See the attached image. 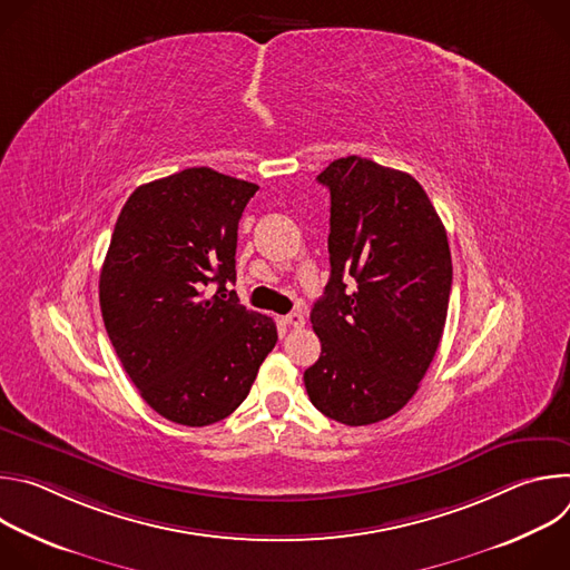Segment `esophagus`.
<instances>
[{"label":"esophagus","mask_w":570,"mask_h":570,"mask_svg":"<svg viewBox=\"0 0 570 570\" xmlns=\"http://www.w3.org/2000/svg\"><path fill=\"white\" fill-rule=\"evenodd\" d=\"M284 324H288V327H293V330H302L304 327V315L302 313H288L284 317Z\"/></svg>","instance_id":"esophagus-1"}]
</instances>
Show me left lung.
Returning a JSON list of instances; mask_svg holds the SVG:
<instances>
[{"mask_svg":"<svg viewBox=\"0 0 570 570\" xmlns=\"http://www.w3.org/2000/svg\"><path fill=\"white\" fill-rule=\"evenodd\" d=\"M317 183L332 194V275L311 311L322 352L304 385L322 415L367 426L413 399L438 352L451 250L413 176L350 155L334 159ZM350 276L357 282L352 292Z\"/></svg>","mask_w":570,"mask_h":570,"instance_id":"1","label":"left lung"}]
</instances>
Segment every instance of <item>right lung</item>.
Wrapping results in <instances>:
<instances>
[{"label":"right lung","mask_w":570,"mask_h":570,"mask_svg":"<svg viewBox=\"0 0 570 570\" xmlns=\"http://www.w3.org/2000/svg\"><path fill=\"white\" fill-rule=\"evenodd\" d=\"M255 183L207 167L137 187L101 268L99 302L110 343L155 413L209 426L248 396L277 343L273 317L238 304V220ZM216 283L207 298L204 288Z\"/></svg>","instance_id":"1"}]
</instances>
